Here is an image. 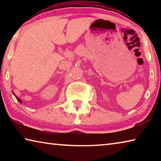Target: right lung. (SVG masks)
I'll return each instance as SVG.
<instances>
[{
  "instance_id": "1",
  "label": "right lung",
  "mask_w": 161,
  "mask_h": 161,
  "mask_svg": "<svg viewBox=\"0 0 161 161\" xmlns=\"http://www.w3.org/2000/svg\"><path fill=\"white\" fill-rule=\"evenodd\" d=\"M16 97V99H17V100L18 101V102H20V103H22V101H21V100H20V99H19V98H18L17 97Z\"/></svg>"
}]
</instances>
